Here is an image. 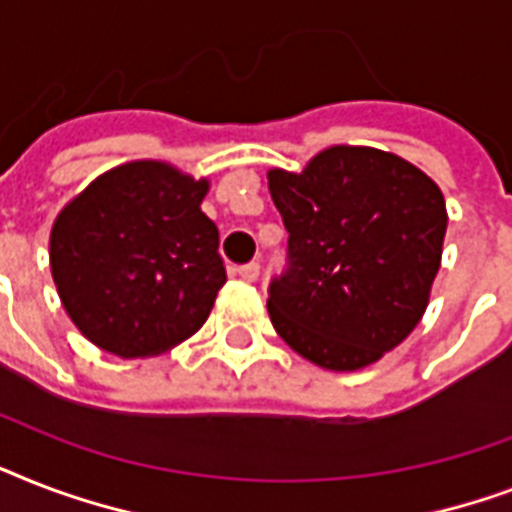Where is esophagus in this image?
<instances>
[{
  "label": "esophagus",
  "instance_id": "esophagus-1",
  "mask_svg": "<svg viewBox=\"0 0 512 512\" xmlns=\"http://www.w3.org/2000/svg\"><path fill=\"white\" fill-rule=\"evenodd\" d=\"M239 276L244 281H249V284H252V281H257V276H260V265L257 263H247V265H241L239 268Z\"/></svg>",
  "mask_w": 512,
  "mask_h": 512
}]
</instances>
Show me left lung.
I'll use <instances>...</instances> for the list:
<instances>
[{
  "label": "left lung",
  "mask_w": 512,
  "mask_h": 512,
  "mask_svg": "<svg viewBox=\"0 0 512 512\" xmlns=\"http://www.w3.org/2000/svg\"><path fill=\"white\" fill-rule=\"evenodd\" d=\"M289 231V271L268 313L289 348L329 372H356L420 324L441 268L446 201L401 156L329 146L303 172L268 170Z\"/></svg>",
  "instance_id": "8db88e82"
}]
</instances>
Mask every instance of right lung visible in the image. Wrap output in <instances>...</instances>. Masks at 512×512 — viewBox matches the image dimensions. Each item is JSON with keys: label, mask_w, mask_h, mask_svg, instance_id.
<instances>
[{"label": "right lung", "mask_w": 512, "mask_h": 512, "mask_svg": "<svg viewBox=\"0 0 512 512\" xmlns=\"http://www.w3.org/2000/svg\"><path fill=\"white\" fill-rule=\"evenodd\" d=\"M207 177L138 159L92 180L60 209L50 271L92 345L159 356L196 335L225 284L217 225L201 212Z\"/></svg>", "instance_id": "add662e5"}]
</instances>
